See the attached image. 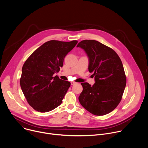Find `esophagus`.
Segmentation results:
<instances>
[{"instance_id": "esophagus-1", "label": "esophagus", "mask_w": 148, "mask_h": 148, "mask_svg": "<svg viewBox=\"0 0 148 148\" xmlns=\"http://www.w3.org/2000/svg\"><path fill=\"white\" fill-rule=\"evenodd\" d=\"M75 84V82H73V81L71 82V86L74 85V84Z\"/></svg>"}]
</instances>
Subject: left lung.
Returning <instances> with one entry per match:
<instances>
[{
	"label": "left lung",
	"instance_id": "left-lung-1",
	"mask_svg": "<svg viewBox=\"0 0 148 148\" xmlns=\"http://www.w3.org/2000/svg\"><path fill=\"white\" fill-rule=\"evenodd\" d=\"M85 51L88 71L94 73L95 83L81 84L83 90L78 99L82 106L95 115L112 111L120 102L126 83L122 61L112 49L94 40L80 41L77 46Z\"/></svg>",
	"mask_w": 148,
	"mask_h": 148
}]
</instances>
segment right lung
Instances as JSON below:
<instances>
[{
    "instance_id": "add662e5",
    "label": "right lung",
    "mask_w": 148,
    "mask_h": 148,
    "mask_svg": "<svg viewBox=\"0 0 148 148\" xmlns=\"http://www.w3.org/2000/svg\"><path fill=\"white\" fill-rule=\"evenodd\" d=\"M77 43V40L49 41L25 61L20 80V87L34 110L47 112L61 103L71 83L54 74L60 71L64 57Z\"/></svg>"
}]
</instances>
